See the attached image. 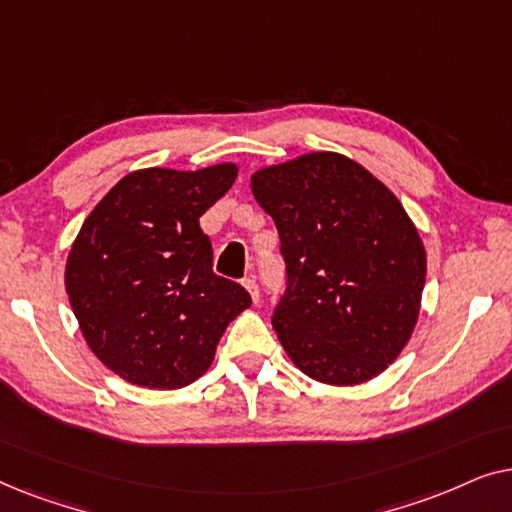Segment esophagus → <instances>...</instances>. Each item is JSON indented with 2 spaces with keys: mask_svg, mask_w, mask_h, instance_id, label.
Masks as SVG:
<instances>
[{
  "mask_svg": "<svg viewBox=\"0 0 512 512\" xmlns=\"http://www.w3.org/2000/svg\"><path fill=\"white\" fill-rule=\"evenodd\" d=\"M242 286L244 289L249 291V296H251V300H254V303H258V284L254 282V279H244L242 282Z\"/></svg>",
  "mask_w": 512,
  "mask_h": 512,
  "instance_id": "1",
  "label": "esophagus"
}]
</instances>
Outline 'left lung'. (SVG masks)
<instances>
[{"label":"left lung","mask_w":512,"mask_h":512,"mask_svg":"<svg viewBox=\"0 0 512 512\" xmlns=\"http://www.w3.org/2000/svg\"><path fill=\"white\" fill-rule=\"evenodd\" d=\"M289 286L272 326L307 377L354 387L389 368L417 326L426 249L401 200L356 160L312 151L251 174Z\"/></svg>","instance_id":"8db88e82"}]
</instances>
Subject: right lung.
I'll list each match as a JSON object with an SVG mask.
<instances>
[{"label": "right lung", "instance_id": "obj_1", "mask_svg": "<svg viewBox=\"0 0 512 512\" xmlns=\"http://www.w3.org/2000/svg\"><path fill=\"white\" fill-rule=\"evenodd\" d=\"M235 179V163L135 170L83 221L65 265L69 305L93 354L125 382L188 387L251 305L240 284L214 275L200 228Z\"/></svg>", "mask_w": 512, "mask_h": 512}]
</instances>
